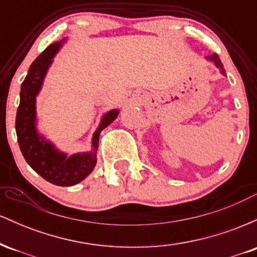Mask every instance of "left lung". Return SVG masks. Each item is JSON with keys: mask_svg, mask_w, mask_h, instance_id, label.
Masks as SVG:
<instances>
[{"mask_svg": "<svg viewBox=\"0 0 257 257\" xmlns=\"http://www.w3.org/2000/svg\"><path fill=\"white\" fill-rule=\"evenodd\" d=\"M206 59H208L209 61H211V63H214L215 64V66L217 67V69H220V72L222 73V75H225L226 76V72H225V69H223V64L221 63V60H220V58H219V55L217 54H211V55H208V57H205Z\"/></svg>", "mask_w": 257, "mask_h": 257, "instance_id": "8db88e82", "label": "left lung"}]
</instances>
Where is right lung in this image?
I'll use <instances>...</instances> for the list:
<instances>
[{
	"instance_id": "obj_1",
	"label": "right lung",
	"mask_w": 257,
	"mask_h": 257,
	"mask_svg": "<svg viewBox=\"0 0 257 257\" xmlns=\"http://www.w3.org/2000/svg\"><path fill=\"white\" fill-rule=\"evenodd\" d=\"M65 41L52 43L36 58L29 69L20 88V104L17 111L16 132L20 151L32 169L44 180L57 186H72L81 182L93 172L96 164L99 135L118 116V110L104 114L91 139L90 152L67 156L55 149L51 141L38 134L36 129V96L42 88L44 76L53 58Z\"/></svg>"
}]
</instances>
